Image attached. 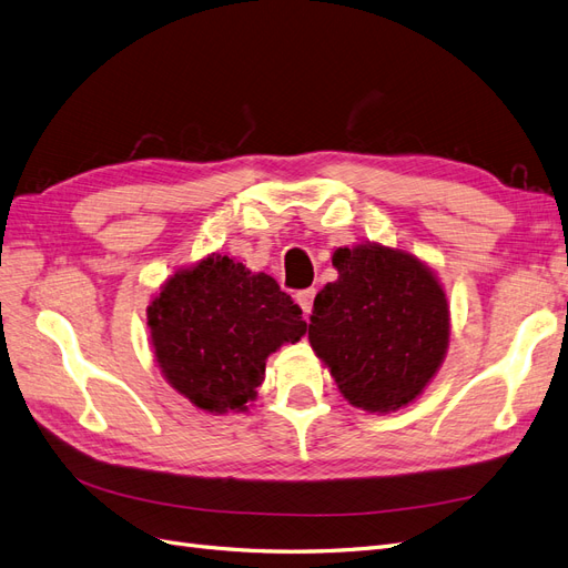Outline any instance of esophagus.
I'll list each match as a JSON object with an SVG mask.
<instances>
[{"mask_svg":"<svg viewBox=\"0 0 568 568\" xmlns=\"http://www.w3.org/2000/svg\"><path fill=\"white\" fill-rule=\"evenodd\" d=\"M313 301H315V288H305V291H298V294H296V303L301 305V311L305 315L313 313Z\"/></svg>","mask_w":568,"mask_h":568,"instance_id":"obj_1","label":"esophagus"}]
</instances>
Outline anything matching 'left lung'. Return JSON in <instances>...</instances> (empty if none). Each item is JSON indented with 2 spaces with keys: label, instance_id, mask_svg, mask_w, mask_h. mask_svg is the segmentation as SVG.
<instances>
[{
  "label": "left lung",
  "instance_id": "left-lung-1",
  "mask_svg": "<svg viewBox=\"0 0 568 568\" xmlns=\"http://www.w3.org/2000/svg\"><path fill=\"white\" fill-rule=\"evenodd\" d=\"M338 280L315 296L307 338L353 407L388 415L417 400L450 343V307L436 272L382 244L332 255Z\"/></svg>",
  "mask_w": 568,
  "mask_h": 568
}]
</instances>
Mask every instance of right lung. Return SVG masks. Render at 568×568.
<instances>
[{
	"mask_svg": "<svg viewBox=\"0 0 568 568\" xmlns=\"http://www.w3.org/2000/svg\"><path fill=\"white\" fill-rule=\"evenodd\" d=\"M303 311L270 274L213 253L180 267L146 307L151 348L165 382L194 407L246 412L267 357L296 343Z\"/></svg>",
	"mask_w": 568,
	"mask_h": 568,
	"instance_id": "obj_1",
	"label": "right lung"
}]
</instances>
